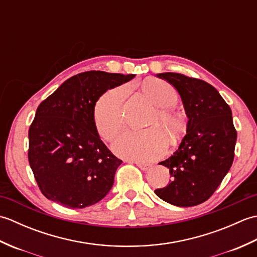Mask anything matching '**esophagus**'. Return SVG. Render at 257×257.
Listing matches in <instances>:
<instances>
[{
	"mask_svg": "<svg viewBox=\"0 0 257 257\" xmlns=\"http://www.w3.org/2000/svg\"><path fill=\"white\" fill-rule=\"evenodd\" d=\"M133 163H136V165H137L141 170L143 171H147V170H149V168H150V166L149 165H147V163H143V162H139V161H136V162H134V161H132Z\"/></svg>",
	"mask_w": 257,
	"mask_h": 257,
	"instance_id": "34e87169",
	"label": "esophagus"
}]
</instances>
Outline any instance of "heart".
I'll use <instances>...</instances> for the list:
<instances>
[{
    "label": "heart",
    "instance_id": "1",
    "mask_svg": "<svg viewBox=\"0 0 257 257\" xmlns=\"http://www.w3.org/2000/svg\"><path fill=\"white\" fill-rule=\"evenodd\" d=\"M145 95L155 103L157 111L148 123L152 127L141 132L123 133L113 143V151L124 158L139 162H150L165 155L169 139L177 141L185 132L183 117L172 108L177 105L178 91L165 80L149 79L141 86ZM127 89L124 86L107 90L97 100L94 108V121L98 134L105 140H111L123 124L122 105Z\"/></svg>",
    "mask_w": 257,
    "mask_h": 257
}]
</instances>
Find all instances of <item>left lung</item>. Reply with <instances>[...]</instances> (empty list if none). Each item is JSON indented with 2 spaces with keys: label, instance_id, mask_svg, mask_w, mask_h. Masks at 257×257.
<instances>
[{
  "label": "left lung",
  "instance_id": "obj_1",
  "mask_svg": "<svg viewBox=\"0 0 257 257\" xmlns=\"http://www.w3.org/2000/svg\"><path fill=\"white\" fill-rule=\"evenodd\" d=\"M157 76L178 90L189 121L179 149L160 162L171 181L155 193L177 206L198 205L215 192L233 163L237 134L231 108L204 80L178 73Z\"/></svg>",
  "mask_w": 257,
  "mask_h": 257
}]
</instances>
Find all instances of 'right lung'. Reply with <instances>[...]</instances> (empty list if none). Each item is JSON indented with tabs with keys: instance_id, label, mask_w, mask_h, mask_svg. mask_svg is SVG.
Returning a JSON list of instances; mask_svg holds the SVG:
<instances>
[{
	"instance_id": "right-lung-1",
	"label": "right lung",
	"mask_w": 257,
	"mask_h": 257,
	"mask_svg": "<svg viewBox=\"0 0 257 257\" xmlns=\"http://www.w3.org/2000/svg\"><path fill=\"white\" fill-rule=\"evenodd\" d=\"M136 75L90 70L73 76L37 107L29 130V162L41 192L69 209H84L110 191L121 160L99 138V97Z\"/></svg>"
}]
</instances>
